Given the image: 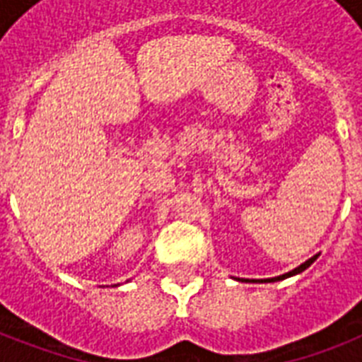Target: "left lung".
Returning <instances> with one entry per match:
<instances>
[{
	"instance_id": "8db88e82",
	"label": "left lung",
	"mask_w": 362,
	"mask_h": 362,
	"mask_svg": "<svg viewBox=\"0 0 362 362\" xmlns=\"http://www.w3.org/2000/svg\"><path fill=\"white\" fill-rule=\"evenodd\" d=\"M315 259H317V255H314L312 259H308L306 263H303L300 267H297V269H293L291 272H287V274H281V276H276V278H270V280H242V281H280V280H286V278H289V276H295V274H298V272H303V270L308 269L310 264L314 263Z\"/></svg>"
}]
</instances>
